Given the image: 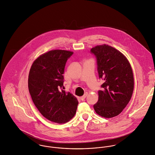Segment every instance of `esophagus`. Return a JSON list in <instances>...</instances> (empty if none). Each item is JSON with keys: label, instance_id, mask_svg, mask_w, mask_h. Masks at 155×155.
Returning <instances> with one entry per match:
<instances>
[{"label": "esophagus", "instance_id": "34e87169", "mask_svg": "<svg viewBox=\"0 0 155 155\" xmlns=\"http://www.w3.org/2000/svg\"><path fill=\"white\" fill-rule=\"evenodd\" d=\"M87 93H86L83 96H82L81 97H80V99H81V100H84L86 97V96H87Z\"/></svg>", "mask_w": 155, "mask_h": 155}]
</instances>
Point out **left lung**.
<instances>
[{
	"mask_svg": "<svg viewBox=\"0 0 155 155\" xmlns=\"http://www.w3.org/2000/svg\"><path fill=\"white\" fill-rule=\"evenodd\" d=\"M97 59V71L104 83L93 105L96 114L104 118L118 116L130 101L134 88L130 64L120 51L107 44L91 49Z\"/></svg>",
	"mask_w": 155,
	"mask_h": 155,
	"instance_id": "1",
	"label": "left lung"
}]
</instances>
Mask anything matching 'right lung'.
Returning a JSON list of instances; mask_svg holds the SVG:
<instances>
[{
    "instance_id": "right-lung-1",
    "label": "right lung",
    "mask_w": 155,
    "mask_h": 155,
    "mask_svg": "<svg viewBox=\"0 0 155 155\" xmlns=\"http://www.w3.org/2000/svg\"><path fill=\"white\" fill-rule=\"evenodd\" d=\"M73 53L64 50L45 53L33 62L29 74L28 88L35 105L44 117L57 124L72 119L78 104L75 96L60 90L65 64Z\"/></svg>"
}]
</instances>
